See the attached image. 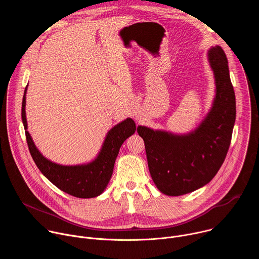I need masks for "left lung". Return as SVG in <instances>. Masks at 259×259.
<instances>
[{
    "mask_svg": "<svg viewBox=\"0 0 259 259\" xmlns=\"http://www.w3.org/2000/svg\"><path fill=\"white\" fill-rule=\"evenodd\" d=\"M208 59L214 72L216 95L205 120L193 132L175 135L138 126L145 145L151 176L160 192L181 196L194 192L216 175L227 157L236 120V97L229 62L220 46Z\"/></svg>",
    "mask_w": 259,
    "mask_h": 259,
    "instance_id": "8db88e82",
    "label": "left lung"
}]
</instances>
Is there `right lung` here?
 <instances>
[{"mask_svg":"<svg viewBox=\"0 0 259 259\" xmlns=\"http://www.w3.org/2000/svg\"><path fill=\"white\" fill-rule=\"evenodd\" d=\"M27 87V86H26ZM25 94L22 99L21 118L29 153L36 167L55 187L62 192L82 199L94 198L103 193L112 177L115 161L123 142L136 130L135 123L128 118L108 131L97 158L86 165L62 166L47 160L36 149L27 129L25 118Z\"/></svg>","mask_w":259,"mask_h":259,"instance_id":"right-lung-1","label":"right lung"}]
</instances>
